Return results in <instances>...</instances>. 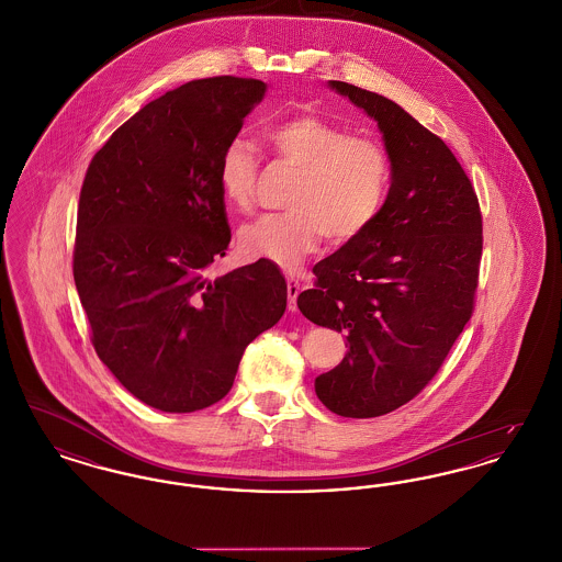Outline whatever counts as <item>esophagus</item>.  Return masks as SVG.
Returning <instances> with one entry per match:
<instances>
[{"instance_id": "34e87169", "label": "esophagus", "mask_w": 562, "mask_h": 562, "mask_svg": "<svg viewBox=\"0 0 562 562\" xmlns=\"http://www.w3.org/2000/svg\"><path fill=\"white\" fill-rule=\"evenodd\" d=\"M286 286H289V310L291 312H296V296L301 293V284H299V280L296 278H289V282H286Z\"/></svg>"}]
</instances>
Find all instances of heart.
Returning a JSON list of instances; mask_svg holds the SVG:
<instances>
[{"instance_id":"1","label":"heart","mask_w":562,"mask_h":562,"mask_svg":"<svg viewBox=\"0 0 562 562\" xmlns=\"http://www.w3.org/2000/svg\"><path fill=\"white\" fill-rule=\"evenodd\" d=\"M278 158L299 170L289 195L291 213L266 214L241 227V252L294 269L321 244L322 236L346 244L362 236L385 206L392 183L387 151L369 136L316 113H299L268 131ZM259 177L252 145L234 138L221 154L218 186L236 211H250Z\"/></svg>"}]
</instances>
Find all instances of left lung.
<instances>
[{"instance_id":"obj_1","label":"left lung","mask_w":562,"mask_h":562,"mask_svg":"<svg viewBox=\"0 0 562 562\" xmlns=\"http://www.w3.org/2000/svg\"><path fill=\"white\" fill-rule=\"evenodd\" d=\"M383 134L392 186L373 225L316 263L299 294L307 321L346 333L348 353L316 376L322 404L353 419L413 401L474 310L482 255L476 191L445 140L394 101L328 81Z\"/></svg>"}]
</instances>
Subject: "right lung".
<instances>
[{"label": "right lung", "mask_w": 562, "mask_h": 562, "mask_svg": "<svg viewBox=\"0 0 562 562\" xmlns=\"http://www.w3.org/2000/svg\"><path fill=\"white\" fill-rule=\"evenodd\" d=\"M266 88L234 76L183 83L134 113L86 170L74 280L92 346L164 413L221 401L246 346L286 310V280L266 259L206 276L232 240L221 154Z\"/></svg>", "instance_id": "right-lung-1"}]
</instances>
